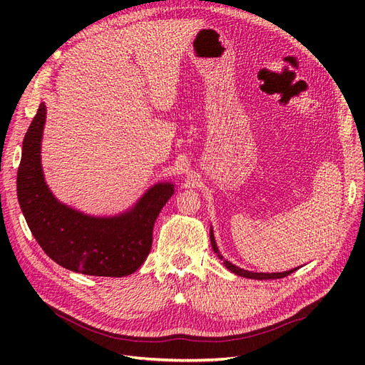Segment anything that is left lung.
I'll return each instance as SVG.
<instances>
[{
  "label": "left lung",
  "instance_id": "obj_1",
  "mask_svg": "<svg viewBox=\"0 0 365 365\" xmlns=\"http://www.w3.org/2000/svg\"><path fill=\"white\" fill-rule=\"evenodd\" d=\"M210 242H212V247H213V251L217 254V257L220 260H224V264L225 268H228L231 272H235L237 275H240V277H245V279H254V280H269V279H283V277H288L289 274H292L297 268L294 269H289V271H284V272H252V271H247V269H242L239 267H236V264H233L231 262L225 260L222 256H220V252L217 250V245H216V240H215V235H213V230L210 228Z\"/></svg>",
  "mask_w": 365,
  "mask_h": 365
}]
</instances>
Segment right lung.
I'll return each mask as SVG.
<instances>
[{"mask_svg":"<svg viewBox=\"0 0 365 365\" xmlns=\"http://www.w3.org/2000/svg\"><path fill=\"white\" fill-rule=\"evenodd\" d=\"M46 113L41 103L23 141L16 178L18 201L31 235L51 260L70 271L97 277L135 272L152 248L153 224L173 195V184H155L128 212L109 217L61 204L46 184L41 165Z\"/></svg>","mask_w":365,"mask_h":365,"instance_id":"obj_1","label":"right lung"}]
</instances>
